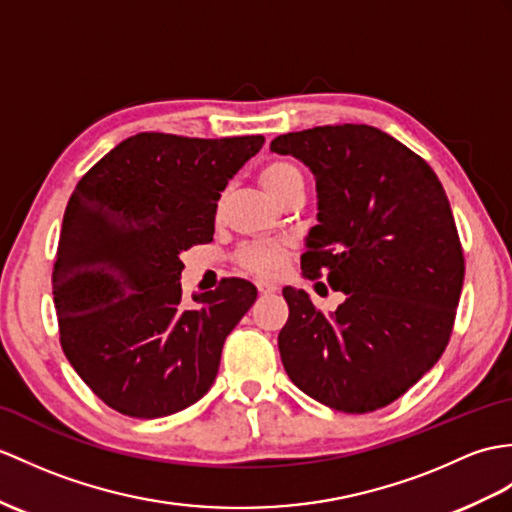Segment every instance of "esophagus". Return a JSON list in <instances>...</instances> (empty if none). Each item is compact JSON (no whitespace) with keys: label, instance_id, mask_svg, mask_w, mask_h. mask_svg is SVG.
I'll return each mask as SVG.
<instances>
[{"label":"esophagus","instance_id":"esophagus-1","mask_svg":"<svg viewBox=\"0 0 512 512\" xmlns=\"http://www.w3.org/2000/svg\"><path fill=\"white\" fill-rule=\"evenodd\" d=\"M255 285H257V290H259L261 294H272V292H277V290H279L277 285H275V283H270V281H257Z\"/></svg>","mask_w":512,"mask_h":512}]
</instances>
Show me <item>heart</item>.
<instances>
[{
  "label": "heart",
  "mask_w": 512,
  "mask_h": 512,
  "mask_svg": "<svg viewBox=\"0 0 512 512\" xmlns=\"http://www.w3.org/2000/svg\"><path fill=\"white\" fill-rule=\"evenodd\" d=\"M259 183L270 198H275L290 185L303 183V176L301 170L290 161H272L259 172ZM285 259H288V244L281 242H253L242 246L240 253H237V261L259 277L279 275L285 266Z\"/></svg>",
  "instance_id": "1"
}]
</instances>
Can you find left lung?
<instances>
[{
    "label": "left lung",
    "mask_w": 512,
    "mask_h": 512,
    "mask_svg": "<svg viewBox=\"0 0 512 512\" xmlns=\"http://www.w3.org/2000/svg\"><path fill=\"white\" fill-rule=\"evenodd\" d=\"M270 150L316 181L303 277L344 294L323 314L305 290L283 288L285 373L334 410L384 408L438 362L454 327L465 257L445 189L419 154L366 124L279 135Z\"/></svg>",
    "instance_id": "left-lung-1"
}]
</instances>
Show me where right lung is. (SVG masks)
Wrapping results in <instances>:
<instances>
[{"instance_id":"add662e5","label":"right lung","mask_w":512,"mask_h":512,"mask_svg":"<svg viewBox=\"0 0 512 512\" xmlns=\"http://www.w3.org/2000/svg\"><path fill=\"white\" fill-rule=\"evenodd\" d=\"M261 146V135L137 133L78 181L52 292L67 360L106 406L159 419L211 388L257 288L227 279L187 307L181 253L213 240L220 192Z\"/></svg>"}]
</instances>
